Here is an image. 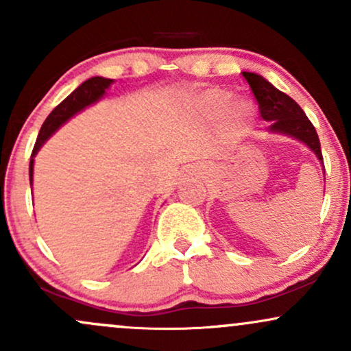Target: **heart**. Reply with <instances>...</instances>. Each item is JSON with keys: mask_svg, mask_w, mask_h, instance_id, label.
Returning <instances> with one entry per match:
<instances>
[{"mask_svg": "<svg viewBox=\"0 0 351 351\" xmlns=\"http://www.w3.org/2000/svg\"><path fill=\"white\" fill-rule=\"evenodd\" d=\"M231 92L224 88H204L189 97V107L196 115L206 120H216L223 115L224 125L232 135H244L251 125L254 107L247 99L231 100Z\"/></svg>", "mask_w": 351, "mask_h": 351, "instance_id": "1", "label": "heart"}]
</instances>
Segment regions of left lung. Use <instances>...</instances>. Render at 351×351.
Masks as SVG:
<instances>
[{"label": "left lung", "instance_id": "8db88e82", "mask_svg": "<svg viewBox=\"0 0 351 351\" xmlns=\"http://www.w3.org/2000/svg\"><path fill=\"white\" fill-rule=\"evenodd\" d=\"M243 75L251 86L257 104H259L261 117L269 122L271 134H280L299 140L315 153V156L324 167V156L320 150V140L312 122L304 114L299 104L272 86L263 75L254 72H243Z\"/></svg>", "mask_w": 351, "mask_h": 351}]
</instances>
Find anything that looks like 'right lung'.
I'll return each instance as SVG.
<instances>
[{"label": "right lung", "instance_id": "obj_1", "mask_svg": "<svg viewBox=\"0 0 351 351\" xmlns=\"http://www.w3.org/2000/svg\"><path fill=\"white\" fill-rule=\"evenodd\" d=\"M114 84V79H106V77H95L87 79L86 82H82L80 86L72 92L71 95H67L62 102L59 104L54 110L51 112L49 117L44 120L41 130H39L38 140L33 148V155H31L29 162V183L33 184V171H34V156L39 152V148L46 143V140L49 138L52 134H56V130H59L67 120L72 119L75 114L82 112L84 108H87L92 104L99 102L104 95L107 94V88Z\"/></svg>", "mask_w": 351, "mask_h": 351}]
</instances>
